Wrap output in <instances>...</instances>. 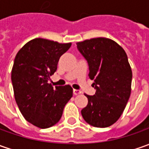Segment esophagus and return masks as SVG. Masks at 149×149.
Here are the masks:
<instances>
[{
	"instance_id": "34e87169",
	"label": "esophagus",
	"mask_w": 149,
	"mask_h": 149,
	"mask_svg": "<svg viewBox=\"0 0 149 149\" xmlns=\"http://www.w3.org/2000/svg\"><path fill=\"white\" fill-rule=\"evenodd\" d=\"M81 91H79V90H76V89H74V90H73V94H74V95H79V94H81Z\"/></svg>"
}]
</instances>
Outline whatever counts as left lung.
<instances>
[{"instance_id":"8db88e82","label":"left lung","mask_w":149,"mask_h":149,"mask_svg":"<svg viewBox=\"0 0 149 149\" xmlns=\"http://www.w3.org/2000/svg\"><path fill=\"white\" fill-rule=\"evenodd\" d=\"M77 49L87 60L89 78L94 80V95L85 94L87 105L81 116L89 125H112L122 115L130 96L132 70L125 51L114 40L94 38L77 42Z\"/></svg>"}]
</instances>
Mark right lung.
Returning a JSON list of instances; mask_svg holds the SVG:
<instances>
[{
	"instance_id": "obj_1",
	"label": "right lung",
	"mask_w": 149,
	"mask_h": 149,
	"mask_svg": "<svg viewBox=\"0 0 149 149\" xmlns=\"http://www.w3.org/2000/svg\"><path fill=\"white\" fill-rule=\"evenodd\" d=\"M71 45L37 38L24 44L15 58L11 70L15 99L24 119L38 128L57 124L72 96L69 85L54 88L48 82Z\"/></svg>"
}]
</instances>
